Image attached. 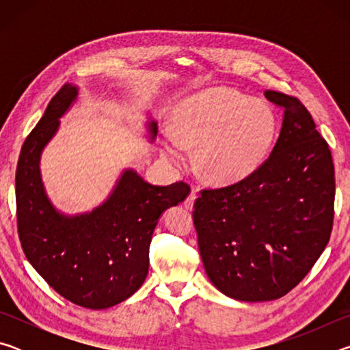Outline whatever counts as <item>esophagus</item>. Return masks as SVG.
<instances>
[{"mask_svg":"<svg viewBox=\"0 0 350 350\" xmlns=\"http://www.w3.org/2000/svg\"><path fill=\"white\" fill-rule=\"evenodd\" d=\"M196 198H198V196H196V189H191V193L188 194L187 199H185V202H183V204H185L187 208H189V210L193 208V205H194V200H196Z\"/></svg>","mask_w":350,"mask_h":350,"instance_id":"esophagus-1","label":"esophagus"}]
</instances>
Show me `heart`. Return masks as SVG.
Listing matches in <instances>:
<instances>
[{"label": "heart", "mask_w": 350, "mask_h": 350, "mask_svg": "<svg viewBox=\"0 0 350 350\" xmlns=\"http://www.w3.org/2000/svg\"><path fill=\"white\" fill-rule=\"evenodd\" d=\"M276 134L273 111L228 88H210L177 106L174 131L163 135V151L183 165L188 146L210 182L230 183L254 173L267 159Z\"/></svg>", "instance_id": "heart-1"}]
</instances>
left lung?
<instances>
[{
	"label": "left lung",
	"mask_w": 350,
	"mask_h": 350,
	"mask_svg": "<svg viewBox=\"0 0 350 350\" xmlns=\"http://www.w3.org/2000/svg\"><path fill=\"white\" fill-rule=\"evenodd\" d=\"M264 94L282 109L269 159L233 185L202 189L193 210L210 281L247 303L278 299L298 286L334 225L335 170L327 142L298 98Z\"/></svg>",
	"instance_id": "left-lung-1"
}]
</instances>
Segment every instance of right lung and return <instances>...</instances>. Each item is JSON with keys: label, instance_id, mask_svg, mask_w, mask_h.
<instances>
[{"label": "right lung", "instance_id": "obj_1", "mask_svg": "<svg viewBox=\"0 0 350 350\" xmlns=\"http://www.w3.org/2000/svg\"><path fill=\"white\" fill-rule=\"evenodd\" d=\"M77 94V86L66 83L25 140L15 176L16 224L23 252L40 276L70 303L100 310L128 299L144 284L159 217L182 202L189 187L151 185L126 170L111 196L91 213L57 211L41 182L40 156ZM150 131L156 137V122Z\"/></svg>", "mask_w": 350, "mask_h": 350}]
</instances>
